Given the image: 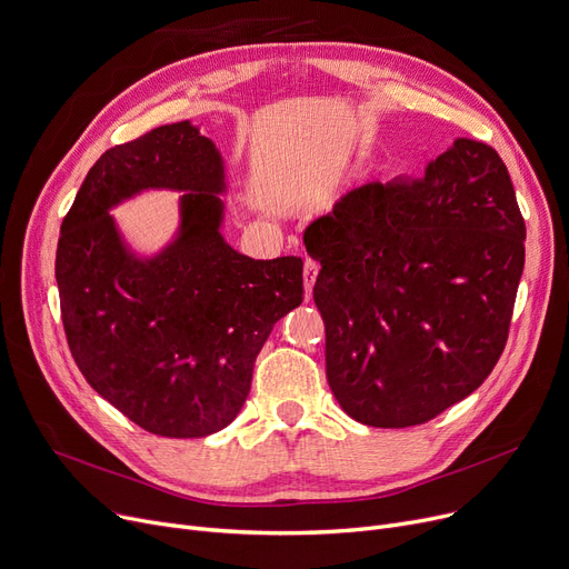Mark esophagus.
<instances>
[{"label": "esophagus", "mask_w": 569, "mask_h": 569, "mask_svg": "<svg viewBox=\"0 0 569 569\" xmlns=\"http://www.w3.org/2000/svg\"><path fill=\"white\" fill-rule=\"evenodd\" d=\"M318 269H320V264H318L316 260H311V258L305 260V272H302V277H305V290H307V295H311V290H313V283H316V277H318Z\"/></svg>", "instance_id": "esophagus-1"}]
</instances>
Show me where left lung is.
Returning a JSON list of instances; mask_svg holds the SVG:
<instances>
[{
    "label": "left lung",
    "instance_id": "8db88e82",
    "mask_svg": "<svg viewBox=\"0 0 569 569\" xmlns=\"http://www.w3.org/2000/svg\"><path fill=\"white\" fill-rule=\"evenodd\" d=\"M510 172L457 138L420 179L348 191L307 232L327 380L367 427L425 425L493 371L526 260Z\"/></svg>",
    "mask_w": 569,
    "mask_h": 569
}]
</instances>
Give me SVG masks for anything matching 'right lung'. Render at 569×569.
Returning <instances> with one entry per match:
<instances>
[{
  "label": "right lung",
  "mask_w": 569,
  "mask_h": 569,
  "mask_svg": "<svg viewBox=\"0 0 569 569\" xmlns=\"http://www.w3.org/2000/svg\"><path fill=\"white\" fill-rule=\"evenodd\" d=\"M142 188L186 191L180 237L149 261L126 251L107 214ZM223 189L214 142L177 122L103 152L62 221L54 277L73 360L154 436L228 427L274 322L305 297L300 258L253 260L223 242Z\"/></svg>",
  "instance_id": "1"
}]
</instances>
